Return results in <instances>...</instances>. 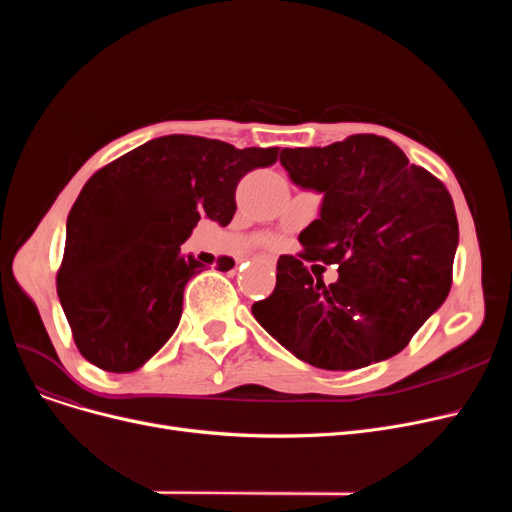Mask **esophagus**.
<instances>
[{
  "instance_id": "obj_1",
  "label": "esophagus",
  "mask_w": 512,
  "mask_h": 512,
  "mask_svg": "<svg viewBox=\"0 0 512 512\" xmlns=\"http://www.w3.org/2000/svg\"><path fill=\"white\" fill-rule=\"evenodd\" d=\"M259 259H261L263 263H267V265H270V263H272V261H270V259H267V257H259Z\"/></svg>"
}]
</instances>
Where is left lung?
<instances>
[{
	"mask_svg": "<svg viewBox=\"0 0 512 512\" xmlns=\"http://www.w3.org/2000/svg\"><path fill=\"white\" fill-rule=\"evenodd\" d=\"M294 184L324 193L303 251L280 255L276 288L253 315L284 348L319 369L346 371L405 348L448 297L459 222L442 180L378 134L284 149ZM339 265L326 287L307 262Z\"/></svg>",
	"mask_w": 512,
	"mask_h": 512,
	"instance_id": "1",
	"label": "left lung"
}]
</instances>
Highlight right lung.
Here are the masks:
<instances>
[{
	"instance_id": "1",
	"label": "right lung",
	"mask_w": 512,
	"mask_h": 512,
	"mask_svg": "<svg viewBox=\"0 0 512 512\" xmlns=\"http://www.w3.org/2000/svg\"><path fill=\"white\" fill-rule=\"evenodd\" d=\"M276 159L278 147L170 134L97 170L68 213L58 270L80 355L112 373L145 365L174 334L184 286L205 267L180 245L205 215L228 226L240 178Z\"/></svg>"
}]
</instances>
